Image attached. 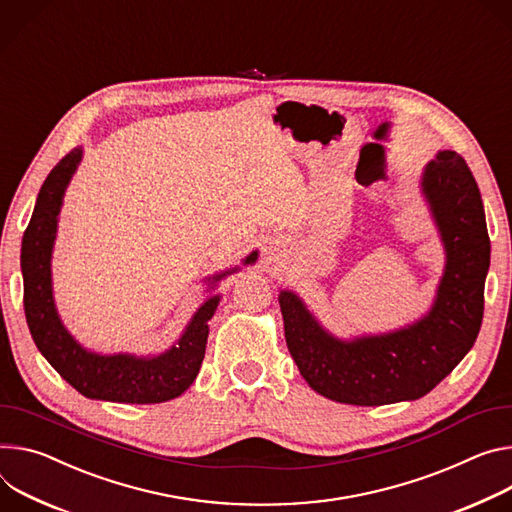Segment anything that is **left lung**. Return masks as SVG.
<instances>
[{"mask_svg":"<svg viewBox=\"0 0 512 512\" xmlns=\"http://www.w3.org/2000/svg\"><path fill=\"white\" fill-rule=\"evenodd\" d=\"M421 194L445 251L427 314L396 331L339 339L304 300L280 290L286 343L302 378L320 396L355 406L418 400L474 347L484 316L490 239L478 183L457 153L439 151L421 175Z\"/></svg>","mask_w":512,"mask_h":512,"instance_id":"obj_1","label":"left lung"}]
</instances>
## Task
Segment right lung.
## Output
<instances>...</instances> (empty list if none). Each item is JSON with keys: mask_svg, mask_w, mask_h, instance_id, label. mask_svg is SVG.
I'll return each instance as SVG.
<instances>
[{"mask_svg": "<svg viewBox=\"0 0 512 512\" xmlns=\"http://www.w3.org/2000/svg\"><path fill=\"white\" fill-rule=\"evenodd\" d=\"M81 159L83 149L77 147L44 179L30 224L24 232L20 265L24 277V312L30 335L42 357L85 398L124 404L167 402L181 396L198 376L210 333L208 320L218 308L220 294L208 296L194 312L181 337L159 355H104L83 347L67 331L59 316L51 269L63 198ZM257 257L259 251L249 253L243 259V265H253ZM239 269V265L230 267L206 277V280L214 290L220 280Z\"/></svg>", "mask_w": 512, "mask_h": 512, "instance_id": "add662e5", "label": "right lung"}]
</instances>
